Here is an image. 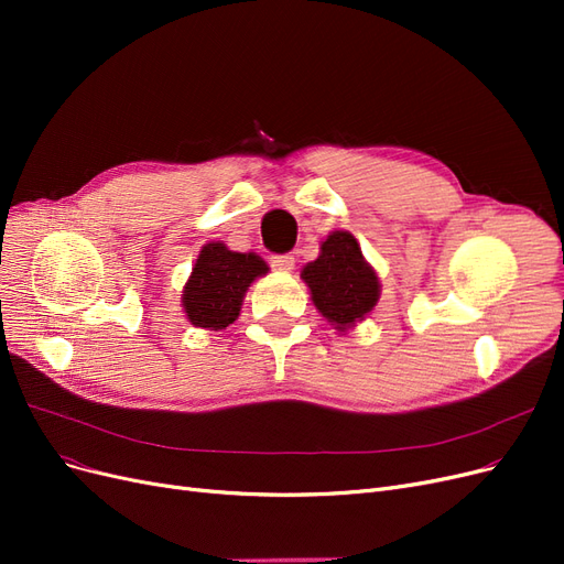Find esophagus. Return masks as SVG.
I'll list each match as a JSON object with an SVG mask.
<instances>
[{
  "instance_id": "esophagus-1",
  "label": "esophagus",
  "mask_w": 564,
  "mask_h": 564,
  "mask_svg": "<svg viewBox=\"0 0 564 564\" xmlns=\"http://www.w3.org/2000/svg\"><path fill=\"white\" fill-rule=\"evenodd\" d=\"M294 256L292 253H275V256H270V265L275 268V270H280V272H289V270H294Z\"/></svg>"
}]
</instances>
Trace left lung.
<instances>
[{"label":"left lung","instance_id":"left-lung-1","mask_svg":"<svg viewBox=\"0 0 564 564\" xmlns=\"http://www.w3.org/2000/svg\"><path fill=\"white\" fill-rule=\"evenodd\" d=\"M301 278L311 289L315 308L338 332H348L365 319L381 296L379 275L348 230L327 235L319 256L301 270Z\"/></svg>","mask_w":564,"mask_h":564}]
</instances>
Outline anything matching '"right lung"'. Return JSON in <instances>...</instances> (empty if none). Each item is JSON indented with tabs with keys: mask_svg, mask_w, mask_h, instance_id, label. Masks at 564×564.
<instances>
[{
	"mask_svg": "<svg viewBox=\"0 0 564 564\" xmlns=\"http://www.w3.org/2000/svg\"><path fill=\"white\" fill-rule=\"evenodd\" d=\"M265 272L261 256L230 251L220 242L204 245L181 294L187 319L202 329H226L240 315L251 282Z\"/></svg>",
	"mask_w": 564,
	"mask_h": 564,
	"instance_id": "1",
	"label": "right lung"
}]
</instances>
